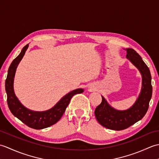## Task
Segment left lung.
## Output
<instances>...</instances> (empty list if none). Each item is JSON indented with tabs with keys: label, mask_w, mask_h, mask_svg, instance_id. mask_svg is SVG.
<instances>
[{
	"label": "left lung",
	"mask_w": 159,
	"mask_h": 159,
	"mask_svg": "<svg viewBox=\"0 0 159 159\" xmlns=\"http://www.w3.org/2000/svg\"><path fill=\"white\" fill-rule=\"evenodd\" d=\"M126 50V58L139 70L142 77L141 92L135 102L126 110L114 109L102 96V102L95 109V116L102 126L111 130H121L130 127L142 119L149 107L152 93L150 70L141 56L133 48Z\"/></svg>",
	"instance_id": "1"
}]
</instances>
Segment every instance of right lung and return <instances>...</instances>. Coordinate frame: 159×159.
I'll use <instances>...</instances> for the list:
<instances>
[{
	"mask_svg": "<svg viewBox=\"0 0 159 159\" xmlns=\"http://www.w3.org/2000/svg\"><path fill=\"white\" fill-rule=\"evenodd\" d=\"M29 47L26 45L21 52L10 65L5 80V90L7 96V104L11 113L30 128L39 130L48 128L58 121L65 112L72 98L77 93L84 92L82 88L74 89L64 96L51 109L44 111H35L25 107L20 102L13 89V81L16 71Z\"/></svg>",
	"mask_w": 159,
	"mask_h": 159,
	"instance_id": "obj_1",
	"label": "right lung"
}]
</instances>
